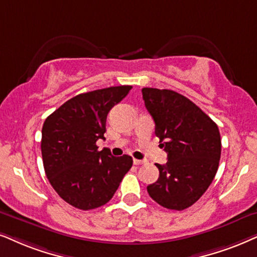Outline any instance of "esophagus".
Instances as JSON below:
<instances>
[{"label": "esophagus", "instance_id": "1", "mask_svg": "<svg viewBox=\"0 0 257 257\" xmlns=\"http://www.w3.org/2000/svg\"><path fill=\"white\" fill-rule=\"evenodd\" d=\"M146 161L144 160H138V159H134V165H136V166H140V165H144Z\"/></svg>", "mask_w": 257, "mask_h": 257}]
</instances>
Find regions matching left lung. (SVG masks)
<instances>
[{
    "label": "left lung",
    "mask_w": 257,
    "mask_h": 257,
    "mask_svg": "<svg viewBox=\"0 0 257 257\" xmlns=\"http://www.w3.org/2000/svg\"><path fill=\"white\" fill-rule=\"evenodd\" d=\"M142 97L168 160L155 164L160 175L147 191L159 205L185 210L205 193L217 173L219 129L199 106L175 91L144 87Z\"/></svg>",
    "instance_id": "8db88e82"
}]
</instances>
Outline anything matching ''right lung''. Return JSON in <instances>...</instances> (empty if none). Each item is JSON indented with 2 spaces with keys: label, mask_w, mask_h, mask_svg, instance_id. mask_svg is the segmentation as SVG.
<instances>
[{
  "label": "right lung",
  "mask_w": 257,
  "mask_h": 257,
  "mask_svg": "<svg viewBox=\"0 0 257 257\" xmlns=\"http://www.w3.org/2000/svg\"><path fill=\"white\" fill-rule=\"evenodd\" d=\"M131 85L80 93L52 112L42 125L41 154L45 173L60 198L77 209L92 210L111 199L133 166L129 155L112 157L98 151L106 116L124 98Z\"/></svg>",
  "instance_id": "add662e5"
}]
</instances>
